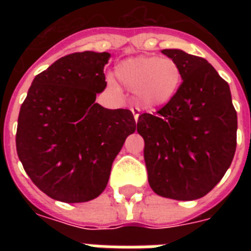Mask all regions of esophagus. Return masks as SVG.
I'll return each mask as SVG.
<instances>
[{
  "label": "esophagus",
  "mask_w": 251,
  "mask_h": 251,
  "mask_svg": "<svg viewBox=\"0 0 251 251\" xmlns=\"http://www.w3.org/2000/svg\"><path fill=\"white\" fill-rule=\"evenodd\" d=\"M131 112H133L134 114V120H135V122H138V118H139V109H138V108H131Z\"/></svg>",
  "instance_id": "34e87169"
}]
</instances>
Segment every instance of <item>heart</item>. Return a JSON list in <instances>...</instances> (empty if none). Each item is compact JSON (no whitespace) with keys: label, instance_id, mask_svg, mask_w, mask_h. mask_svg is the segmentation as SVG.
<instances>
[{"label":"heart","instance_id":"1","mask_svg":"<svg viewBox=\"0 0 251 251\" xmlns=\"http://www.w3.org/2000/svg\"><path fill=\"white\" fill-rule=\"evenodd\" d=\"M121 84L137 95L138 101L149 109H157L175 99L182 84V70L169 57L137 56L121 61L114 69ZM114 86L113 82H109Z\"/></svg>","mask_w":251,"mask_h":251}]
</instances>
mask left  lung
I'll return each instance as SVG.
<instances>
[{
	"instance_id": "obj_1",
	"label": "left lung",
	"mask_w": 251,
	"mask_h": 251,
	"mask_svg": "<svg viewBox=\"0 0 251 251\" xmlns=\"http://www.w3.org/2000/svg\"><path fill=\"white\" fill-rule=\"evenodd\" d=\"M182 70V84L155 116L143 113L137 131L145 139L149 183L157 195L194 201L226 175L237 145V113L229 84L214 66L181 49H163Z\"/></svg>"
}]
</instances>
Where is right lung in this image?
<instances>
[{"label": "right lung", "instance_id": "1", "mask_svg": "<svg viewBox=\"0 0 251 251\" xmlns=\"http://www.w3.org/2000/svg\"><path fill=\"white\" fill-rule=\"evenodd\" d=\"M110 53L86 50L61 57L35 76L18 117L17 152L43 193L65 203L92 201L108 185L112 164L135 131L129 109H106Z\"/></svg>", "mask_w": 251, "mask_h": 251}]
</instances>
